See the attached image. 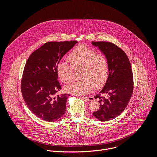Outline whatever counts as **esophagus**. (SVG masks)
<instances>
[{"mask_svg": "<svg viewBox=\"0 0 157 157\" xmlns=\"http://www.w3.org/2000/svg\"><path fill=\"white\" fill-rule=\"evenodd\" d=\"M81 98L87 101H94V98L93 97V96H81Z\"/></svg>", "mask_w": 157, "mask_h": 157, "instance_id": "obj_1", "label": "esophagus"}]
</instances>
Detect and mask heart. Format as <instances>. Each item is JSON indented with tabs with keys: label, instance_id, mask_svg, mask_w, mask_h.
Listing matches in <instances>:
<instances>
[{
	"label": "heart",
	"instance_id": "1",
	"mask_svg": "<svg viewBox=\"0 0 157 157\" xmlns=\"http://www.w3.org/2000/svg\"><path fill=\"white\" fill-rule=\"evenodd\" d=\"M67 59L70 65L64 61L58 63L56 71L59 79L68 83L73 78L74 70H80L81 80L75 81L66 86V92L76 95H84L95 87L99 89L106 83L109 73V63L106 56L85 44L76 47Z\"/></svg>",
	"mask_w": 157,
	"mask_h": 157
}]
</instances>
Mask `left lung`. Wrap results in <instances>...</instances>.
I'll use <instances>...</instances> for the list:
<instances>
[{"mask_svg": "<svg viewBox=\"0 0 157 157\" xmlns=\"http://www.w3.org/2000/svg\"><path fill=\"white\" fill-rule=\"evenodd\" d=\"M106 56L109 74L102 91L94 96L99 99V109L93 113L100 121H107L119 116L125 110L133 90L131 64L125 53L110 42L93 41Z\"/></svg>", "mask_w": 157, "mask_h": 157, "instance_id": "1", "label": "left lung"}]
</instances>
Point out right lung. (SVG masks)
Wrapping results in <instances>:
<instances>
[{
    "instance_id": "obj_1",
    "label": "right lung",
    "mask_w": 157,
    "mask_h": 157,
    "mask_svg": "<svg viewBox=\"0 0 157 157\" xmlns=\"http://www.w3.org/2000/svg\"><path fill=\"white\" fill-rule=\"evenodd\" d=\"M77 41H49L33 52L27 59L21 81L23 98L32 113L47 122H55L64 114L70 94L55 96L61 89L56 67Z\"/></svg>"
}]
</instances>
